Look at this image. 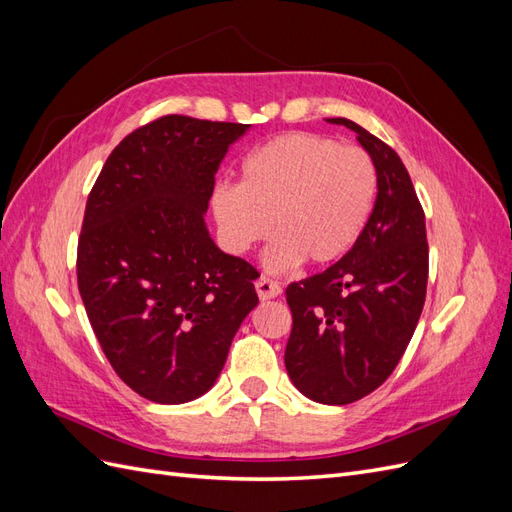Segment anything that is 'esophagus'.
<instances>
[{"mask_svg": "<svg viewBox=\"0 0 512 512\" xmlns=\"http://www.w3.org/2000/svg\"><path fill=\"white\" fill-rule=\"evenodd\" d=\"M256 292H258V297H260L262 301H267V299L280 297V294H282V286L277 284V282H273V280H269V277L260 275L258 280H256Z\"/></svg>", "mask_w": 512, "mask_h": 512, "instance_id": "obj_1", "label": "esophagus"}]
</instances>
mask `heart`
I'll return each instance as SVG.
<instances>
[{
  "instance_id": "1",
  "label": "heart",
  "mask_w": 512,
  "mask_h": 512,
  "mask_svg": "<svg viewBox=\"0 0 512 512\" xmlns=\"http://www.w3.org/2000/svg\"><path fill=\"white\" fill-rule=\"evenodd\" d=\"M378 168L367 151L318 134H284L241 160L239 185L211 192V213L230 254H247L269 237L265 267L284 273L303 260H342L371 218Z\"/></svg>"
}]
</instances>
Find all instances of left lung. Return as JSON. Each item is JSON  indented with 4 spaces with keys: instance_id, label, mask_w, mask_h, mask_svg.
<instances>
[{
    "instance_id": "left-lung-1",
    "label": "left lung",
    "mask_w": 512,
    "mask_h": 512,
    "mask_svg": "<svg viewBox=\"0 0 512 512\" xmlns=\"http://www.w3.org/2000/svg\"><path fill=\"white\" fill-rule=\"evenodd\" d=\"M378 168V196L361 239L333 267L290 284L284 363L297 389L327 406L369 395L393 374L427 290L425 213L397 153L344 117Z\"/></svg>"
}]
</instances>
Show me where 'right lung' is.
<instances>
[{"label": "right lung", "mask_w": 512, "mask_h": 512, "mask_svg": "<svg viewBox=\"0 0 512 512\" xmlns=\"http://www.w3.org/2000/svg\"><path fill=\"white\" fill-rule=\"evenodd\" d=\"M247 130L166 115L123 138L87 200L83 305L117 376L156 404L205 395L258 305L256 269L222 252L205 222L215 173Z\"/></svg>", "instance_id": "right-lung-1"}]
</instances>
